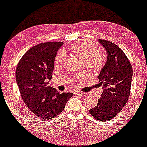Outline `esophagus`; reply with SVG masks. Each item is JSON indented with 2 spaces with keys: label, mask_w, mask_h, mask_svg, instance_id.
Returning <instances> with one entry per match:
<instances>
[{
  "label": "esophagus",
  "mask_w": 147,
  "mask_h": 147,
  "mask_svg": "<svg viewBox=\"0 0 147 147\" xmlns=\"http://www.w3.org/2000/svg\"><path fill=\"white\" fill-rule=\"evenodd\" d=\"M74 94H76V95H80L81 96H85L87 94V93L84 92H81V91H76L74 92Z\"/></svg>",
  "instance_id": "obj_1"
}]
</instances>
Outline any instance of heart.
Here are the masks:
<instances>
[{"instance_id":"1","label":"heart","mask_w":147,"mask_h":147,"mask_svg":"<svg viewBox=\"0 0 147 147\" xmlns=\"http://www.w3.org/2000/svg\"><path fill=\"white\" fill-rule=\"evenodd\" d=\"M71 51L84 59L85 66L90 70L95 71L102 69L105 64L106 56L97 49L95 45L89 41H83L73 44ZM66 60V54L63 51L58 53L55 59L56 66H61Z\"/></svg>"}]
</instances>
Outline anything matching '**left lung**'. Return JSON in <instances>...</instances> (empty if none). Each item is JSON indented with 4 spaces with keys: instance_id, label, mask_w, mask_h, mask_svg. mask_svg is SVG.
<instances>
[{
    "instance_id": "8db88e82",
    "label": "left lung",
    "mask_w": 147,
    "mask_h": 147,
    "mask_svg": "<svg viewBox=\"0 0 147 147\" xmlns=\"http://www.w3.org/2000/svg\"><path fill=\"white\" fill-rule=\"evenodd\" d=\"M98 42L107 52V61L98 76L103 91L95 107L89 112L94 118L107 121L121 111L130 94L133 69L125 53L118 46L106 40Z\"/></svg>"
}]
</instances>
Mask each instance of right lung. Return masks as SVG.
Here are the masks:
<instances>
[{"mask_svg": "<svg viewBox=\"0 0 147 147\" xmlns=\"http://www.w3.org/2000/svg\"><path fill=\"white\" fill-rule=\"evenodd\" d=\"M63 42H44L33 47L18 64L16 79L24 102L37 117L52 119L63 111L72 92L60 94L49 85L55 57Z\"/></svg>", "mask_w": 147, "mask_h": 147, "instance_id": "add662e5", "label": "right lung"}]
</instances>
